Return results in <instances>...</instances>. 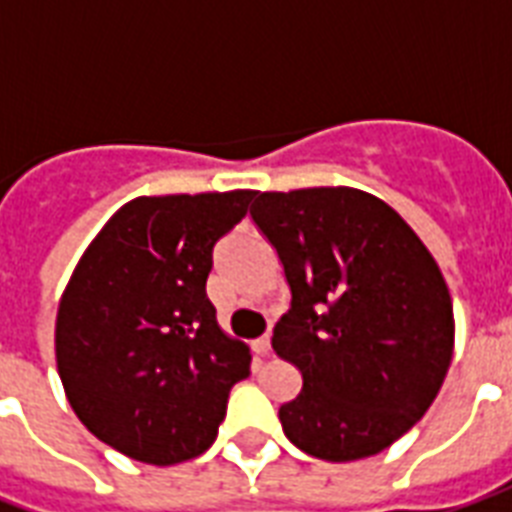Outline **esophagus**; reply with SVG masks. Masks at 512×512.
<instances>
[{"label":"esophagus","instance_id":"1","mask_svg":"<svg viewBox=\"0 0 512 512\" xmlns=\"http://www.w3.org/2000/svg\"><path fill=\"white\" fill-rule=\"evenodd\" d=\"M252 348H255L257 356H268V353H271V335L257 337V340L252 342Z\"/></svg>","mask_w":512,"mask_h":512}]
</instances>
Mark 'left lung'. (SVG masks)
<instances>
[{"instance_id":"left-lung-1","label":"left lung","mask_w":512,"mask_h":512,"mask_svg":"<svg viewBox=\"0 0 512 512\" xmlns=\"http://www.w3.org/2000/svg\"><path fill=\"white\" fill-rule=\"evenodd\" d=\"M249 215L292 292L273 350L300 369L303 390L279 409L281 428L329 462L388 449L452 364V297L436 260L396 209L358 188L260 193Z\"/></svg>"}]
</instances>
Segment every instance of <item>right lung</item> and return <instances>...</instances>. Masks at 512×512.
<instances>
[{"instance_id":"obj_1","label":"right lung","mask_w":512,"mask_h":512,"mask_svg":"<svg viewBox=\"0 0 512 512\" xmlns=\"http://www.w3.org/2000/svg\"><path fill=\"white\" fill-rule=\"evenodd\" d=\"M255 191L140 196L95 236L55 321L68 404L116 452L148 465L199 457L249 348L217 327L207 297L212 249Z\"/></svg>"}]
</instances>
